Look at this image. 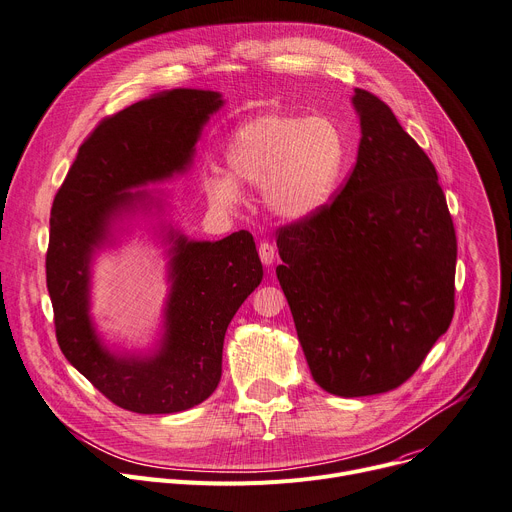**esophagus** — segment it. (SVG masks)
Wrapping results in <instances>:
<instances>
[{"label":"esophagus","mask_w":512,"mask_h":512,"mask_svg":"<svg viewBox=\"0 0 512 512\" xmlns=\"http://www.w3.org/2000/svg\"><path fill=\"white\" fill-rule=\"evenodd\" d=\"M258 254H260L262 264L270 266L274 262V258H277V248H274L270 242H262L258 248Z\"/></svg>","instance_id":"esophagus-1"}]
</instances>
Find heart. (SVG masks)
<instances>
[{"label":"heart","instance_id":"b5f03b06","mask_svg":"<svg viewBox=\"0 0 512 512\" xmlns=\"http://www.w3.org/2000/svg\"><path fill=\"white\" fill-rule=\"evenodd\" d=\"M346 157V137L330 116L266 112L233 131L227 143L232 174L213 168L205 190L213 203L235 207L242 199L238 182L264 188L274 215L303 221L332 203Z\"/></svg>","mask_w":512,"mask_h":512}]
</instances>
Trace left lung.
<instances>
[{
  "mask_svg": "<svg viewBox=\"0 0 512 512\" xmlns=\"http://www.w3.org/2000/svg\"><path fill=\"white\" fill-rule=\"evenodd\" d=\"M357 164L318 215L281 227L277 277L313 381L342 398L410 379L455 311L457 238L435 166L375 94L352 96Z\"/></svg>",
  "mask_w": 512,
  "mask_h": 512,
  "instance_id": "left-lung-1",
  "label": "left lung"
}]
</instances>
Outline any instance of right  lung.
Here are the masks:
<instances>
[{
  "mask_svg": "<svg viewBox=\"0 0 512 512\" xmlns=\"http://www.w3.org/2000/svg\"><path fill=\"white\" fill-rule=\"evenodd\" d=\"M219 92L178 88L104 119L82 143L51 209L47 289L65 359L112 404L137 414H172L205 402L221 379L223 338L235 311L262 281L252 233L194 242L162 225L170 244L164 336L147 357L114 355L90 318L92 256L112 240L114 221L162 199L149 182L184 174Z\"/></svg>",
  "mask_w": 512,
  "mask_h": 512,
  "instance_id": "obj_1",
  "label": "right lung"
}]
</instances>
